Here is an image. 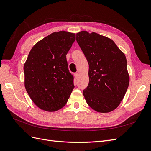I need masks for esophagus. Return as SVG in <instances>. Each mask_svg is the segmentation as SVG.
Returning <instances> with one entry per match:
<instances>
[{
	"mask_svg": "<svg viewBox=\"0 0 151 151\" xmlns=\"http://www.w3.org/2000/svg\"><path fill=\"white\" fill-rule=\"evenodd\" d=\"M75 77L76 78H78L79 77V73H75Z\"/></svg>",
	"mask_w": 151,
	"mask_h": 151,
	"instance_id": "1",
	"label": "esophagus"
}]
</instances>
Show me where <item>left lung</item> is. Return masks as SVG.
Masks as SVG:
<instances>
[{
  "instance_id": "left-lung-1",
  "label": "left lung",
  "mask_w": 151,
  "mask_h": 151,
  "mask_svg": "<svg viewBox=\"0 0 151 151\" xmlns=\"http://www.w3.org/2000/svg\"><path fill=\"white\" fill-rule=\"evenodd\" d=\"M76 41L89 65V83L83 91L87 104L100 113L118 107L129 85L127 60L111 39L82 31Z\"/></svg>"
}]
</instances>
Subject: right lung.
<instances>
[{
	"label": "right lung",
	"instance_id": "add662e5",
	"mask_svg": "<svg viewBox=\"0 0 151 151\" xmlns=\"http://www.w3.org/2000/svg\"><path fill=\"white\" fill-rule=\"evenodd\" d=\"M75 41V33L55 32L36 42L29 53L24 65V85L41 110L61 109L75 88L66 57Z\"/></svg>",
	"mask_w": 151,
	"mask_h": 151
}]
</instances>
